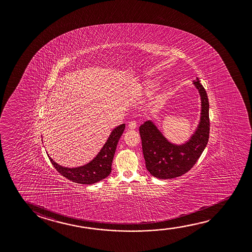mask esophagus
<instances>
[{"label": "esophagus", "instance_id": "obj_1", "mask_svg": "<svg viewBox=\"0 0 252 252\" xmlns=\"http://www.w3.org/2000/svg\"><path fill=\"white\" fill-rule=\"evenodd\" d=\"M136 126L137 125L135 121H131V122L128 124V128H129L130 130H134V129L136 128Z\"/></svg>", "mask_w": 252, "mask_h": 252}]
</instances>
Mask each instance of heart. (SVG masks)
Segmentation results:
<instances>
[{
  "instance_id": "1",
  "label": "heart",
  "mask_w": 252,
  "mask_h": 252,
  "mask_svg": "<svg viewBox=\"0 0 252 252\" xmlns=\"http://www.w3.org/2000/svg\"><path fill=\"white\" fill-rule=\"evenodd\" d=\"M156 84H157V83H152V84H151V85H149V89H152V87L155 86V85H156Z\"/></svg>"
}]
</instances>
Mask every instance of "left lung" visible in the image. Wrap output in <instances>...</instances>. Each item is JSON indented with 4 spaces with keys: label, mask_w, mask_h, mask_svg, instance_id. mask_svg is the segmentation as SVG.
Listing matches in <instances>:
<instances>
[{
    "label": "left lung",
    "mask_w": 252,
    "mask_h": 252,
    "mask_svg": "<svg viewBox=\"0 0 252 252\" xmlns=\"http://www.w3.org/2000/svg\"><path fill=\"white\" fill-rule=\"evenodd\" d=\"M193 86L200 96V117L197 127L184 143H173L166 138L152 120L140 126L146 168L155 178H178L189 171L201 156L209 138V102L206 90L197 77Z\"/></svg>",
    "instance_id": "8db88e82"
}]
</instances>
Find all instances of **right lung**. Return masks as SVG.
<instances>
[{
	"label": "right lung",
	"instance_id": "1",
	"mask_svg": "<svg viewBox=\"0 0 252 252\" xmlns=\"http://www.w3.org/2000/svg\"><path fill=\"white\" fill-rule=\"evenodd\" d=\"M125 128V124L120 125L114 128L102 149H100L99 152L96 154V156L91 161L87 162L86 164L74 168L64 167L55 162L52 157H49L48 153L47 156L59 173L62 174L63 177L67 178L68 180L77 184L93 185L107 178L111 173L116 148L120 137L124 132Z\"/></svg>",
	"mask_w": 252,
	"mask_h": 252
}]
</instances>
